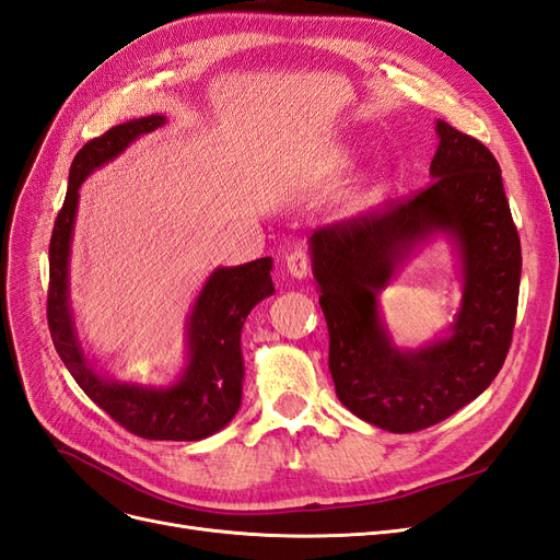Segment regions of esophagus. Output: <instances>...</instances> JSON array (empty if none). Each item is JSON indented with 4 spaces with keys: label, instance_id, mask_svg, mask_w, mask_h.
I'll return each mask as SVG.
<instances>
[{
    "label": "esophagus",
    "instance_id": "34e87169",
    "mask_svg": "<svg viewBox=\"0 0 560 560\" xmlns=\"http://www.w3.org/2000/svg\"><path fill=\"white\" fill-rule=\"evenodd\" d=\"M284 266H287V273H290L292 278H306L308 270H311V257L306 249L301 247H294L290 254L284 257Z\"/></svg>",
    "mask_w": 560,
    "mask_h": 560
}]
</instances>
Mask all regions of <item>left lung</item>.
<instances>
[{
	"label": "left lung",
	"instance_id": "obj_1",
	"mask_svg": "<svg viewBox=\"0 0 560 560\" xmlns=\"http://www.w3.org/2000/svg\"><path fill=\"white\" fill-rule=\"evenodd\" d=\"M436 135L425 189L311 235L336 397L397 434L436 425L493 383L518 306L521 241L500 165L486 144L446 121H436ZM434 232H446L462 257V311L448 337L399 351L380 319L377 294Z\"/></svg>",
	"mask_w": 560,
	"mask_h": 560
}]
</instances>
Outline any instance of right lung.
<instances>
[{
	"mask_svg": "<svg viewBox=\"0 0 560 560\" xmlns=\"http://www.w3.org/2000/svg\"><path fill=\"white\" fill-rule=\"evenodd\" d=\"M163 124L165 116L159 114L135 118L79 149L48 245L46 315L50 338L67 371L118 425L151 442H198L226 428L241 409L245 376L241 331L249 311L276 292L270 257L217 268L208 278L186 327V369L173 385H130L100 376L83 358L70 308V245L79 186L140 135Z\"/></svg>",
	"mask_w": 560,
	"mask_h": 560,
	"instance_id": "add662e5",
	"label": "right lung"
}]
</instances>
